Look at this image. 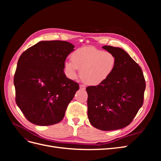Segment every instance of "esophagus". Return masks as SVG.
<instances>
[{
	"mask_svg": "<svg viewBox=\"0 0 161 161\" xmlns=\"http://www.w3.org/2000/svg\"><path fill=\"white\" fill-rule=\"evenodd\" d=\"M85 89H86L85 86L82 85H80V89H81V90H85Z\"/></svg>",
	"mask_w": 161,
	"mask_h": 161,
	"instance_id": "obj_1",
	"label": "esophagus"
}]
</instances>
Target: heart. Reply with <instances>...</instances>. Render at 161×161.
I'll use <instances>...</instances> for the list:
<instances>
[{"mask_svg":"<svg viewBox=\"0 0 161 161\" xmlns=\"http://www.w3.org/2000/svg\"><path fill=\"white\" fill-rule=\"evenodd\" d=\"M118 64L116 56L111 52L95 47H83L73 52L71 61L64 63V72L70 80H75L80 70V76L87 84L97 86L108 80Z\"/></svg>","mask_w":161,"mask_h":161,"instance_id":"b5f03b06","label":"heart"}]
</instances>
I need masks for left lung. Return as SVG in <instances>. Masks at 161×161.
<instances>
[{
	"label": "left lung",
	"instance_id": "1",
	"mask_svg": "<svg viewBox=\"0 0 161 161\" xmlns=\"http://www.w3.org/2000/svg\"><path fill=\"white\" fill-rule=\"evenodd\" d=\"M116 56L118 64L109 79L97 86L86 88L89 120L103 130L126 127L142 106L146 82L141 68L120 47H102Z\"/></svg>",
	"mask_w": 161,
	"mask_h": 161
}]
</instances>
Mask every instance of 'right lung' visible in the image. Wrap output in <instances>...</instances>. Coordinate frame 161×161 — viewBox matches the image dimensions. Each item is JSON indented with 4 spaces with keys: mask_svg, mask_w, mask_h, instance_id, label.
Masks as SVG:
<instances>
[{
    "mask_svg": "<svg viewBox=\"0 0 161 161\" xmlns=\"http://www.w3.org/2000/svg\"><path fill=\"white\" fill-rule=\"evenodd\" d=\"M75 46L65 41H42L24 52L14 76L16 103L31 123H59L79 86L66 76L64 63Z\"/></svg>",
    "mask_w": 161,
    "mask_h": 161,
    "instance_id": "add662e5",
    "label": "right lung"
}]
</instances>
